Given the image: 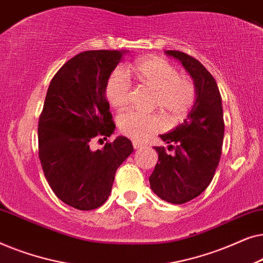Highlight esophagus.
Listing matches in <instances>:
<instances>
[{
  "mask_svg": "<svg viewBox=\"0 0 263 263\" xmlns=\"http://www.w3.org/2000/svg\"><path fill=\"white\" fill-rule=\"evenodd\" d=\"M133 146H134L135 149H140V148H142L145 145H143L142 142H140L139 140H134V141H133Z\"/></svg>",
  "mask_w": 263,
  "mask_h": 263,
  "instance_id": "esophagus-1",
  "label": "esophagus"
}]
</instances>
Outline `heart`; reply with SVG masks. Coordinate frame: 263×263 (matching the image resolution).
Instances as JSON below:
<instances>
[{"mask_svg":"<svg viewBox=\"0 0 263 263\" xmlns=\"http://www.w3.org/2000/svg\"><path fill=\"white\" fill-rule=\"evenodd\" d=\"M132 70L143 85L157 91L156 105L171 120H181L192 109L196 89L189 78L178 74L176 68L160 57H147L134 63ZM132 80L125 69H116L106 82L105 97L111 106L122 109L129 102ZM122 134L142 140L163 127V120L157 114L129 110L118 117Z\"/></svg>","mask_w":263,"mask_h":263,"instance_id":"1","label":"heart"}]
</instances>
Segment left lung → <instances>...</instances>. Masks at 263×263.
I'll return each instance as SVG.
<instances>
[{
  "mask_svg": "<svg viewBox=\"0 0 263 263\" xmlns=\"http://www.w3.org/2000/svg\"><path fill=\"white\" fill-rule=\"evenodd\" d=\"M165 53L178 60L193 78L196 98L183 123L160 135L172 153L164 147H154L158 163L149 176V184L161 200L182 204L199 196L213 179L225 125L220 92L210 71L184 52L166 50Z\"/></svg>",
  "mask_w": 263,
  "mask_h": 263,
  "instance_id": "1",
  "label": "left lung"
}]
</instances>
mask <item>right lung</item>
<instances>
[{"label":"right lung","mask_w":263,"mask_h":263,"mask_svg":"<svg viewBox=\"0 0 263 263\" xmlns=\"http://www.w3.org/2000/svg\"><path fill=\"white\" fill-rule=\"evenodd\" d=\"M128 50H89L66 62L50 82L39 117V159L52 192L80 211L102 206L115 174L134 152L132 141L117 136L92 151L95 138L114 134L105 97L106 82Z\"/></svg>","instance_id":"add662e5"}]
</instances>
